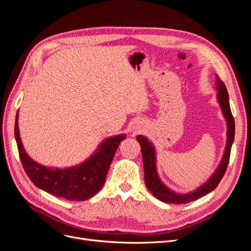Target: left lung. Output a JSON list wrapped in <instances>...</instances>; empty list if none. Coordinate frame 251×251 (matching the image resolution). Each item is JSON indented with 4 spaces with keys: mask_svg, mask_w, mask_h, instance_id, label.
<instances>
[{
    "mask_svg": "<svg viewBox=\"0 0 251 251\" xmlns=\"http://www.w3.org/2000/svg\"><path fill=\"white\" fill-rule=\"evenodd\" d=\"M217 86H218L217 88L218 101L220 102V105H221L223 115L227 121V126H228V130H227V143H226L223 159L221 163H220L219 168L217 169L215 174L212 175L206 183L203 184L200 188L197 189V191L187 195H178L166 187L162 183L161 180L159 179L157 171H156V158H155L154 147L151 146V143L146 137H143V136H137V137H136L141 147L142 161H143V168H144V181H146V185L149 188V191L153 194L158 200L165 203H174V204H184V203L192 202L214 191L220 183V181L222 180L224 174L227 170V165H228V162H229L231 146L234 138V119H233L232 113L230 110V105H229L228 92H227L225 83L219 78V76H217Z\"/></svg>",
    "mask_w": 251,
    "mask_h": 251,
    "instance_id": "1",
    "label": "left lung"
}]
</instances>
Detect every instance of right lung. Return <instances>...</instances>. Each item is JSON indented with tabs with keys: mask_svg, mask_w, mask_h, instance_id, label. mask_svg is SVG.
Segmentation results:
<instances>
[{
	"mask_svg": "<svg viewBox=\"0 0 251 251\" xmlns=\"http://www.w3.org/2000/svg\"><path fill=\"white\" fill-rule=\"evenodd\" d=\"M18 119L19 113L14 125V136L27 176L43 191L71 201H85L100 191L119 143L126 138V135H117L105 139L92 157L74 168L51 169L36 163L27 155L21 141Z\"/></svg>",
	"mask_w": 251,
	"mask_h": 251,
	"instance_id": "1",
	"label": "right lung"
}]
</instances>
